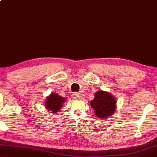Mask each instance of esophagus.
<instances>
[{
	"instance_id": "34e87169",
	"label": "esophagus",
	"mask_w": 157,
	"mask_h": 157,
	"mask_svg": "<svg viewBox=\"0 0 157 157\" xmlns=\"http://www.w3.org/2000/svg\"><path fill=\"white\" fill-rule=\"evenodd\" d=\"M72 96H73V98L74 99H83V95H81L80 93H74Z\"/></svg>"
}]
</instances>
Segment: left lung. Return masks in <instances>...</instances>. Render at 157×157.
I'll return each mask as SVG.
<instances>
[{"instance_id":"1","label":"left lung","mask_w":157,"mask_h":157,"mask_svg":"<svg viewBox=\"0 0 157 157\" xmlns=\"http://www.w3.org/2000/svg\"><path fill=\"white\" fill-rule=\"evenodd\" d=\"M90 105L95 115L100 119H106L114 114L117 107L114 96L102 90L95 94V98L90 101Z\"/></svg>"}]
</instances>
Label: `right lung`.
Wrapping results in <instances>:
<instances>
[{
    "instance_id": "right-lung-1",
    "label": "right lung",
    "mask_w": 157,
    "mask_h": 157,
    "mask_svg": "<svg viewBox=\"0 0 157 157\" xmlns=\"http://www.w3.org/2000/svg\"><path fill=\"white\" fill-rule=\"evenodd\" d=\"M65 100L66 99L59 96L58 94L52 93L47 97L45 101V106L46 109L49 110L50 112L55 114L61 109Z\"/></svg>"
}]
</instances>
